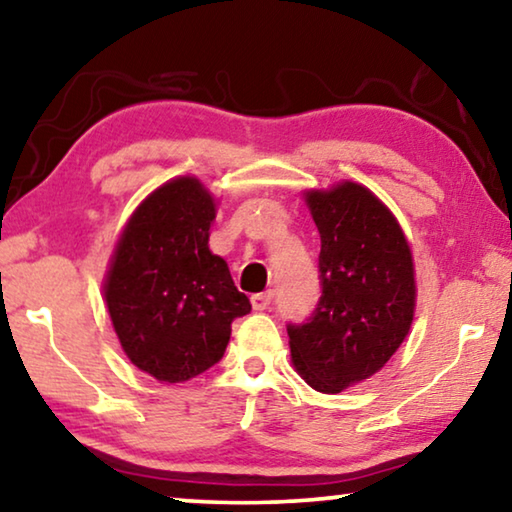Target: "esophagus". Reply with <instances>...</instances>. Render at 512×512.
Here are the masks:
<instances>
[{"mask_svg": "<svg viewBox=\"0 0 512 512\" xmlns=\"http://www.w3.org/2000/svg\"><path fill=\"white\" fill-rule=\"evenodd\" d=\"M270 304H272V290H267V293L251 295V306H254V311L270 309Z\"/></svg>", "mask_w": 512, "mask_h": 512, "instance_id": "esophagus-1", "label": "esophagus"}]
</instances>
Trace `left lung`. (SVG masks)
I'll use <instances>...</instances> for the list:
<instances>
[{"label":"left lung","mask_w":512,"mask_h":512,"mask_svg":"<svg viewBox=\"0 0 512 512\" xmlns=\"http://www.w3.org/2000/svg\"><path fill=\"white\" fill-rule=\"evenodd\" d=\"M320 233L322 295L311 318L288 325L306 384L338 393L375 375L414 320L412 251L391 210L359 183L306 192Z\"/></svg>","instance_id":"1"}]
</instances>
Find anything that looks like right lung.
Masks as SVG:
<instances>
[{
	"label": "right lung",
	"instance_id": "right-lung-1",
	"mask_svg": "<svg viewBox=\"0 0 512 512\" xmlns=\"http://www.w3.org/2000/svg\"><path fill=\"white\" fill-rule=\"evenodd\" d=\"M215 199L192 176L157 187L132 212L105 279L121 348L139 371L185 382L224 357L251 304L208 247Z\"/></svg>",
	"mask_w": 512,
	"mask_h": 512
}]
</instances>
